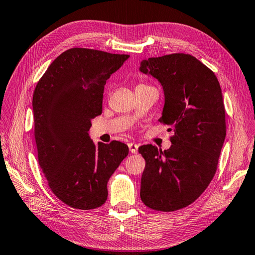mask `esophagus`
<instances>
[{
  "label": "esophagus",
  "mask_w": 255,
  "mask_h": 255,
  "mask_svg": "<svg viewBox=\"0 0 255 255\" xmlns=\"http://www.w3.org/2000/svg\"><path fill=\"white\" fill-rule=\"evenodd\" d=\"M128 146H129V150H130V152L131 153H133V154H135V153L138 152V147H139V145L138 144H135V143H128Z\"/></svg>",
  "instance_id": "obj_1"
}]
</instances>
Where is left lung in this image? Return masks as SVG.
Instances as JSON below:
<instances>
[{
	"instance_id": "8db88e82",
	"label": "left lung",
	"mask_w": 255,
	"mask_h": 255,
	"mask_svg": "<svg viewBox=\"0 0 255 255\" xmlns=\"http://www.w3.org/2000/svg\"><path fill=\"white\" fill-rule=\"evenodd\" d=\"M140 70L161 82L163 115L171 146L141 145L145 159L140 197L147 208L173 212L197 200L214 177L226 137V111L215 74L194 56L174 53L141 62Z\"/></svg>"
}]
</instances>
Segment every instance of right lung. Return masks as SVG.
<instances>
[{"instance_id": "1", "label": "right lung", "mask_w": 255, "mask_h": 255, "mask_svg": "<svg viewBox=\"0 0 255 255\" xmlns=\"http://www.w3.org/2000/svg\"><path fill=\"white\" fill-rule=\"evenodd\" d=\"M127 54L73 47L57 56L35 86L32 108L38 159L52 192L73 209L108 199V181L128 155L121 141L97 146L91 120L102 114L104 86Z\"/></svg>"}]
</instances>
